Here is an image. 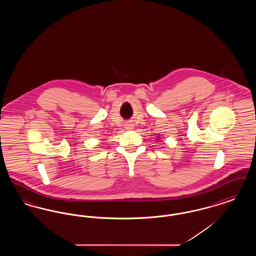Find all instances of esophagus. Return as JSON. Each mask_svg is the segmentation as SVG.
<instances>
[{
  "label": "esophagus",
  "instance_id": "34e87169",
  "mask_svg": "<svg viewBox=\"0 0 256 256\" xmlns=\"http://www.w3.org/2000/svg\"><path fill=\"white\" fill-rule=\"evenodd\" d=\"M126 128H128V130H130V126H126Z\"/></svg>",
  "mask_w": 256,
  "mask_h": 256
}]
</instances>
